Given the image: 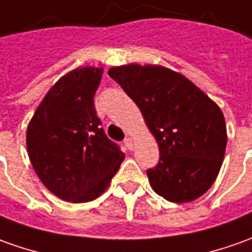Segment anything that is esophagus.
Returning a JSON list of instances; mask_svg holds the SVG:
<instances>
[{
	"mask_svg": "<svg viewBox=\"0 0 252 252\" xmlns=\"http://www.w3.org/2000/svg\"><path fill=\"white\" fill-rule=\"evenodd\" d=\"M124 145H126V149L132 150V149H133V140H132V138H126V140H124Z\"/></svg>",
	"mask_w": 252,
	"mask_h": 252,
	"instance_id": "obj_1",
	"label": "esophagus"
}]
</instances>
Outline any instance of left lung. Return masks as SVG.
<instances>
[{
  "label": "left lung",
  "mask_w": 252,
  "mask_h": 252,
  "mask_svg": "<svg viewBox=\"0 0 252 252\" xmlns=\"http://www.w3.org/2000/svg\"><path fill=\"white\" fill-rule=\"evenodd\" d=\"M139 107L160 150L148 169L153 190L171 203H189L215 182L226 150L223 113L189 78L158 64L109 68Z\"/></svg>",
  "instance_id": "8db88e82"
}]
</instances>
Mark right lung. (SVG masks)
<instances>
[{"instance_id": "add662e5", "label": "right lung", "mask_w": 252, "mask_h": 252, "mask_svg": "<svg viewBox=\"0 0 252 252\" xmlns=\"http://www.w3.org/2000/svg\"><path fill=\"white\" fill-rule=\"evenodd\" d=\"M103 67H77L59 78L27 126L26 146L35 174L48 190L70 203L103 193L124 153L100 128L94 96Z\"/></svg>"}]
</instances>
